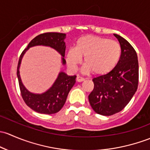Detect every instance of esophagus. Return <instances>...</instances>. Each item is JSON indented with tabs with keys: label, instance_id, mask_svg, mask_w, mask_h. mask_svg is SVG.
<instances>
[{
	"label": "esophagus",
	"instance_id": "obj_1",
	"mask_svg": "<svg viewBox=\"0 0 150 150\" xmlns=\"http://www.w3.org/2000/svg\"><path fill=\"white\" fill-rule=\"evenodd\" d=\"M84 80V79L83 78V77H81L80 76H76V81H78V82H81V81H83Z\"/></svg>",
	"mask_w": 150,
	"mask_h": 150
}]
</instances>
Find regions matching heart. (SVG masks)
Here are the masks:
<instances>
[{
  "label": "heart",
  "mask_w": 150,
  "mask_h": 150,
  "mask_svg": "<svg viewBox=\"0 0 150 150\" xmlns=\"http://www.w3.org/2000/svg\"><path fill=\"white\" fill-rule=\"evenodd\" d=\"M121 54V47L115 40L105 38L86 35L77 40L74 49L66 55V62L71 70H76L84 58V71L98 76L109 74L116 66Z\"/></svg>",
  "instance_id": "1"
}]
</instances>
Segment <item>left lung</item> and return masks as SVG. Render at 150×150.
Listing matches in <instances>:
<instances>
[{"mask_svg":"<svg viewBox=\"0 0 150 150\" xmlns=\"http://www.w3.org/2000/svg\"><path fill=\"white\" fill-rule=\"evenodd\" d=\"M121 47L116 66L108 74L94 78V89L89 95L91 107L98 114L112 115L124 108L137 92L139 63L134 47L126 40L114 34Z\"/></svg>","mask_w":150,"mask_h":150,"instance_id":"left-lung-1","label":"left lung"}]
</instances>
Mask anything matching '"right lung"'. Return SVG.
Masks as SVG:
<instances>
[{
    "instance_id": "add662e5",
    "label": "right lung",
    "mask_w": 150,
    "mask_h": 150,
    "mask_svg": "<svg viewBox=\"0 0 150 150\" xmlns=\"http://www.w3.org/2000/svg\"><path fill=\"white\" fill-rule=\"evenodd\" d=\"M66 34L58 32H46L35 37L24 49L19 57L17 66V77L21 95L24 103L31 109L39 113H56L63 108L66 103L69 92L76 82V76H68L64 72H60L55 81L47 91L42 94H34L29 92L21 82L19 68L21 59L26 51L31 47L36 45L49 46L54 48L62 55L63 64H66L64 59L66 45L64 39Z\"/></svg>"
}]
</instances>
